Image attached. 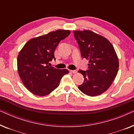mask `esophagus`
Here are the masks:
<instances>
[{
    "mask_svg": "<svg viewBox=\"0 0 134 134\" xmlns=\"http://www.w3.org/2000/svg\"><path fill=\"white\" fill-rule=\"evenodd\" d=\"M69 71H70L71 72L73 73V74H75V73H76L77 72V70H70Z\"/></svg>",
    "mask_w": 134,
    "mask_h": 134,
    "instance_id": "obj_1",
    "label": "esophagus"
}]
</instances>
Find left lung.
I'll return each mask as SVG.
<instances>
[{"mask_svg": "<svg viewBox=\"0 0 134 134\" xmlns=\"http://www.w3.org/2000/svg\"><path fill=\"white\" fill-rule=\"evenodd\" d=\"M73 33L82 57L89 60L87 70L79 71L84 77L79 89L87 96L101 94L111 85L118 72L119 62L115 49L109 40L90 30Z\"/></svg>", "mask_w": 134, "mask_h": 134, "instance_id": "1", "label": "left lung"}]
</instances>
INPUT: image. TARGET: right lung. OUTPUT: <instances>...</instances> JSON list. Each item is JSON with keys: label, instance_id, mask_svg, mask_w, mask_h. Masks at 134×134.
<instances>
[{"label": "right lung", "instance_id": "add662e5", "mask_svg": "<svg viewBox=\"0 0 134 134\" xmlns=\"http://www.w3.org/2000/svg\"><path fill=\"white\" fill-rule=\"evenodd\" d=\"M70 34L69 30H58L32 38L24 45L18 57V70L23 83L33 94L47 95L58 87L68 69L49 66L55 60L54 52L61 40Z\"/></svg>", "mask_w": 134, "mask_h": 134}]
</instances>
